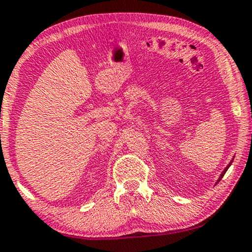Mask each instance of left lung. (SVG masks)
<instances>
[{"label":"left lung","instance_id":"obj_1","mask_svg":"<svg viewBox=\"0 0 252 252\" xmlns=\"http://www.w3.org/2000/svg\"><path fill=\"white\" fill-rule=\"evenodd\" d=\"M231 163H232V160H231ZM231 163H230V164H228V165H227V166H226V168H225V170H224V171H222V172H221V175H220V177H219V180H218V182H219V181H220V180H221V179H222V176H224V175H225V172H226V171H227V169H228V168H230V165H231ZM218 182H217V183H218Z\"/></svg>","mask_w":252,"mask_h":252}]
</instances>
